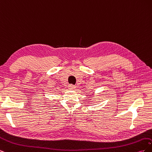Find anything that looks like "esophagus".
<instances>
[{
  "instance_id": "34e87169",
  "label": "esophagus",
  "mask_w": 152,
  "mask_h": 152,
  "mask_svg": "<svg viewBox=\"0 0 152 152\" xmlns=\"http://www.w3.org/2000/svg\"><path fill=\"white\" fill-rule=\"evenodd\" d=\"M68 88H69V89H70V90H73L74 89L75 87V86H73V85H70L68 86Z\"/></svg>"
}]
</instances>
